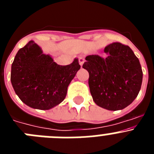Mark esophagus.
I'll use <instances>...</instances> for the list:
<instances>
[{
    "label": "esophagus",
    "mask_w": 154,
    "mask_h": 154,
    "mask_svg": "<svg viewBox=\"0 0 154 154\" xmlns=\"http://www.w3.org/2000/svg\"><path fill=\"white\" fill-rule=\"evenodd\" d=\"M79 62L81 67H82V65H83V63L85 62V59H84L83 57H80V58H79Z\"/></svg>",
    "instance_id": "34e87169"
}]
</instances>
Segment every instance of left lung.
Here are the masks:
<instances>
[{
  "label": "left lung",
  "mask_w": 154,
  "mask_h": 154,
  "mask_svg": "<svg viewBox=\"0 0 154 154\" xmlns=\"http://www.w3.org/2000/svg\"><path fill=\"white\" fill-rule=\"evenodd\" d=\"M106 58L88 55L82 68L89 73L93 101L108 110H120L138 96L143 72L138 58L129 46L114 42L105 48Z\"/></svg>",
  "instance_id": "obj_1"
}]
</instances>
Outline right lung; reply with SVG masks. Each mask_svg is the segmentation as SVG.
Wrapping results in <instances>:
<instances>
[{"instance_id":"obj_1","label":"right lung","mask_w":154,"mask_h":154,"mask_svg":"<svg viewBox=\"0 0 154 154\" xmlns=\"http://www.w3.org/2000/svg\"><path fill=\"white\" fill-rule=\"evenodd\" d=\"M78 58L58 65L34 41L19 49L11 65V82L19 99L28 106L47 110L65 99L68 86L80 69Z\"/></svg>"}]
</instances>
